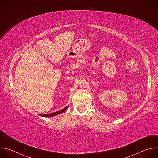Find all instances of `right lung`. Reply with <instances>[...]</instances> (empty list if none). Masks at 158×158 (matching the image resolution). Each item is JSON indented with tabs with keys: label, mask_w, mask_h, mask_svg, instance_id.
Here are the masks:
<instances>
[{
	"label": "right lung",
	"mask_w": 158,
	"mask_h": 158,
	"mask_svg": "<svg viewBox=\"0 0 158 158\" xmlns=\"http://www.w3.org/2000/svg\"><path fill=\"white\" fill-rule=\"evenodd\" d=\"M67 107H68V106H67V107H64V109H61L60 110H59V111L56 112H53V113H51V114H43V115H40V116H43V117H52V116H56V115H57V114H59L62 113V112H64V111L67 109Z\"/></svg>",
	"instance_id": "right-lung-1"
}]
</instances>
